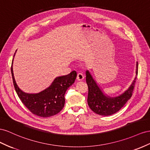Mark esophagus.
<instances>
[{
	"label": "esophagus",
	"mask_w": 150,
	"mask_h": 150,
	"mask_svg": "<svg viewBox=\"0 0 150 150\" xmlns=\"http://www.w3.org/2000/svg\"><path fill=\"white\" fill-rule=\"evenodd\" d=\"M84 79V76L82 74V73H79V74H77V76H76V80L78 81H82Z\"/></svg>",
	"instance_id": "obj_1"
}]
</instances>
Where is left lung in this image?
Here are the masks:
<instances>
[{"label":"left lung","mask_w":150,"mask_h":150,"mask_svg":"<svg viewBox=\"0 0 150 150\" xmlns=\"http://www.w3.org/2000/svg\"><path fill=\"white\" fill-rule=\"evenodd\" d=\"M138 63L136 64V76L130 86L120 95L115 97L109 96L93 79L88 70L85 71L86 82L88 87L87 102L89 108L94 112L101 115H110L116 113L130 99L133 91L138 75Z\"/></svg>","instance_id":"8db88e82"}]
</instances>
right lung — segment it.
<instances>
[{
  "instance_id": "1",
  "label": "right lung",
  "mask_w": 150,
  "mask_h": 150,
  "mask_svg": "<svg viewBox=\"0 0 150 150\" xmlns=\"http://www.w3.org/2000/svg\"><path fill=\"white\" fill-rule=\"evenodd\" d=\"M13 61L11 67L13 83L16 93L24 105L33 114L42 117L53 116L60 112L65 105L64 96L67 90L75 82L76 72L73 71L68 75L57 76L48 87L40 92L26 93L23 91L16 83L12 67Z\"/></svg>"
}]
</instances>
